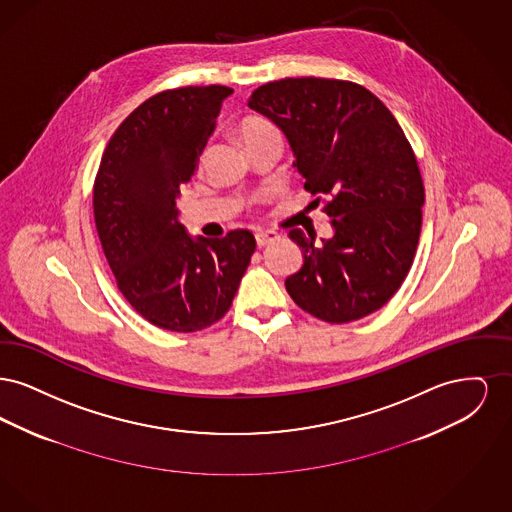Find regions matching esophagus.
I'll return each instance as SVG.
<instances>
[{
	"label": "esophagus",
	"mask_w": 512,
	"mask_h": 512,
	"mask_svg": "<svg viewBox=\"0 0 512 512\" xmlns=\"http://www.w3.org/2000/svg\"><path fill=\"white\" fill-rule=\"evenodd\" d=\"M278 238H280V236H278L276 232H257V234H255V240H257L259 247L272 244V242H276Z\"/></svg>",
	"instance_id": "34e87169"
}]
</instances>
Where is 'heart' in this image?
I'll return each mask as SVG.
<instances>
[{
    "instance_id": "1",
    "label": "heart",
    "mask_w": 512,
    "mask_h": 512,
    "mask_svg": "<svg viewBox=\"0 0 512 512\" xmlns=\"http://www.w3.org/2000/svg\"><path fill=\"white\" fill-rule=\"evenodd\" d=\"M270 130H272L270 124L261 121V119H247V121L242 122V126H240V136H242V140L247 144V142L255 140L257 136H261V134H265V132H270Z\"/></svg>"
}]
</instances>
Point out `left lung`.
<instances>
[{"mask_svg":"<svg viewBox=\"0 0 512 512\" xmlns=\"http://www.w3.org/2000/svg\"><path fill=\"white\" fill-rule=\"evenodd\" d=\"M247 105L284 132L303 188L330 197L332 238L290 230L303 265L286 290L326 322L378 311L413 265L422 224V176L399 122L363 86L313 76L263 84Z\"/></svg>","mask_w":512,"mask_h":512,"instance_id":"1","label":"left lung"}]
</instances>
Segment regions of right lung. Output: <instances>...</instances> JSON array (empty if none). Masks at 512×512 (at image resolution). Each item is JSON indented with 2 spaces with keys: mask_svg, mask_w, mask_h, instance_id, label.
Returning a JSON list of instances; mask_svg holds the SVG:
<instances>
[{
  "mask_svg": "<svg viewBox=\"0 0 512 512\" xmlns=\"http://www.w3.org/2000/svg\"><path fill=\"white\" fill-rule=\"evenodd\" d=\"M232 94L226 86L161 92L122 121L101 157L99 242L126 301L163 330L197 332L224 317L257 245L249 230L192 238L176 207Z\"/></svg>",
  "mask_w": 512,
  "mask_h": 512,
  "instance_id": "obj_1",
  "label": "right lung"
}]
</instances>
